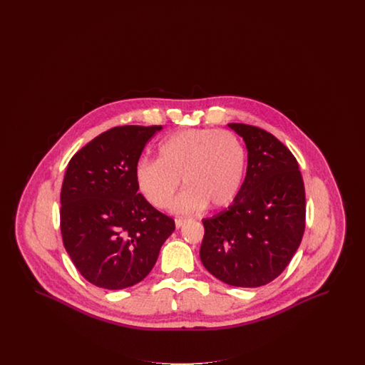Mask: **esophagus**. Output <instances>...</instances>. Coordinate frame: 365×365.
I'll return each mask as SVG.
<instances>
[{
  "mask_svg": "<svg viewBox=\"0 0 365 365\" xmlns=\"http://www.w3.org/2000/svg\"><path fill=\"white\" fill-rule=\"evenodd\" d=\"M186 223H187V219H182V217L175 219V226H176V228H180V227L185 226Z\"/></svg>",
  "mask_w": 365,
  "mask_h": 365,
  "instance_id": "34e87169",
  "label": "esophagus"
}]
</instances>
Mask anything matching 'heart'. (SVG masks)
<instances>
[{"instance_id":"heart-1","label":"heart","mask_w":365,"mask_h":365,"mask_svg":"<svg viewBox=\"0 0 365 365\" xmlns=\"http://www.w3.org/2000/svg\"><path fill=\"white\" fill-rule=\"evenodd\" d=\"M247 153L242 139L228 130L187 128L163 139L157 160H142L135 182L142 195L158 209L168 208L180 186L187 187L175 201L176 213H195L210 205L227 208L242 189Z\"/></svg>"}]
</instances>
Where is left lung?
I'll return each instance as SVG.
<instances>
[{
	"mask_svg": "<svg viewBox=\"0 0 365 365\" xmlns=\"http://www.w3.org/2000/svg\"><path fill=\"white\" fill-rule=\"evenodd\" d=\"M242 137L247 167L235 201L204 219L200 257L215 278L237 287H259L279 277L305 230V189L298 163L272 134L230 123Z\"/></svg>",
	"mask_w": 365,
	"mask_h": 365,
	"instance_id": "obj_1",
	"label": "left lung"
}]
</instances>
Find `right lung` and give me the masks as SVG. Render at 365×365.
I'll list each match as a JSON object with an SVG mask.
<instances>
[{
	"instance_id": "right-lung-1",
	"label": "right lung",
	"mask_w": 365,
	"mask_h": 365,
	"mask_svg": "<svg viewBox=\"0 0 365 365\" xmlns=\"http://www.w3.org/2000/svg\"><path fill=\"white\" fill-rule=\"evenodd\" d=\"M161 125L115 127L71 158L61 187V235L66 250L90 283L120 290L152 271L174 232V219L138 191L135 167Z\"/></svg>"
}]
</instances>
